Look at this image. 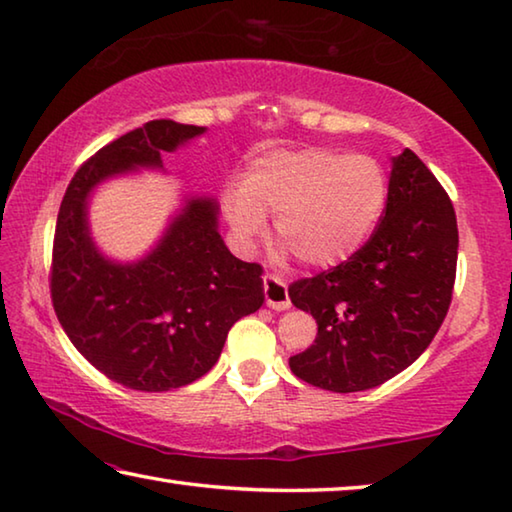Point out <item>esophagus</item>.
Returning <instances> with one entry per match:
<instances>
[{"label":"esophagus","instance_id":"1","mask_svg":"<svg viewBox=\"0 0 512 512\" xmlns=\"http://www.w3.org/2000/svg\"><path fill=\"white\" fill-rule=\"evenodd\" d=\"M264 296H266V305L275 311H284L291 307L287 282H284L282 277L271 275V273L264 275Z\"/></svg>","mask_w":512,"mask_h":512}]
</instances>
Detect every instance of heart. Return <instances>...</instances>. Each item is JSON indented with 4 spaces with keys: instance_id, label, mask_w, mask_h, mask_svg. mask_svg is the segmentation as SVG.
I'll return each mask as SVG.
<instances>
[{
    "instance_id": "heart-1",
    "label": "heart",
    "mask_w": 512,
    "mask_h": 512,
    "mask_svg": "<svg viewBox=\"0 0 512 512\" xmlns=\"http://www.w3.org/2000/svg\"><path fill=\"white\" fill-rule=\"evenodd\" d=\"M388 201V173L368 153L277 151L223 192V210L250 248L275 216V239L309 268L345 262L366 244Z\"/></svg>"
}]
</instances>
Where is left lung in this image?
<instances>
[{
	"instance_id": "left-lung-1",
	"label": "left lung",
	"mask_w": 512,
	"mask_h": 512,
	"mask_svg": "<svg viewBox=\"0 0 512 512\" xmlns=\"http://www.w3.org/2000/svg\"><path fill=\"white\" fill-rule=\"evenodd\" d=\"M458 257L454 205L418 155L393 158L388 201L348 262L293 282L291 302L318 323L289 359L311 386L357 393L384 384L429 348L452 302Z\"/></svg>"
}]
</instances>
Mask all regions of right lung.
I'll return each mask as SVG.
<instances>
[{"label": "right lung", "instance_id": "obj_1", "mask_svg": "<svg viewBox=\"0 0 512 512\" xmlns=\"http://www.w3.org/2000/svg\"><path fill=\"white\" fill-rule=\"evenodd\" d=\"M203 133L153 119L94 153L60 203L49 273L56 316L94 368L133 391H173L203 377L230 327L264 302L262 266L225 248L214 198H187L140 262H112L90 237L94 187L131 169H162V153Z\"/></svg>", "mask_w": 512, "mask_h": 512}]
</instances>
